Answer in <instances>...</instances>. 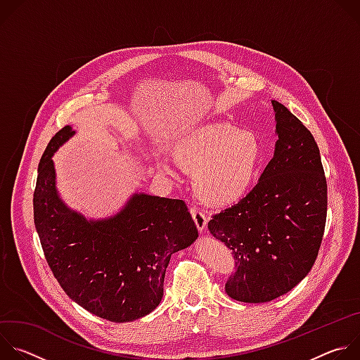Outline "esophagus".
<instances>
[{
    "label": "esophagus",
    "instance_id": "esophagus-1",
    "mask_svg": "<svg viewBox=\"0 0 360 360\" xmlns=\"http://www.w3.org/2000/svg\"><path fill=\"white\" fill-rule=\"evenodd\" d=\"M191 211V215L193 218V222L196 225V228L200 231V232H205V229H207V224H208V218L207 215H205L200 210H198L196 207H191L189 208Z\"/></svg>",
    "mask_w": 360,
    "mask_h": 360
}]
</instances>
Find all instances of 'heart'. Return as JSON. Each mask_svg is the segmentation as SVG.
<instances>
[{"mask_svg": "<svg viewBox=\"0 0 360 360\" xmlns=\"http://www.w3.org/2000/svg\"><path fill=\"white\" fill-rule=\"evenodd\" d=\"M174 158L193 171V188L211 207H229L250 189L261 164L258 138L226 122L205 124L181 135L174 143ZM161 172L176 178V165L157 155Z\"/></svg>", "mask_w": 360, "mask_h": 360, "instance_id": "obj_1", "label": "heart"}]
</instances>
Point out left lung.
I'll list each match as a JSON object with an SVG mask.
<instances>
[{
  "label": "left lung",
  "instance_id": "8db88e82",
  "mask_svg": "<svg viewBox=\"0 0 360 360\" xmlns=\"http://www.w3.org/2000/svg\"><path fill=\"white\" fill-rule=\"evenodd\" d=\"M272 105L274 158L245 198L208 222L236 261L225 290L246 303L274 300L309 274L326 224L328 185L318 143L286 107L278 101Z\"/></svg>",
  "mask_w": 360,
  "mask_h": 360
}]
</instances>
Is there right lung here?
<instances>
[{"label": "right lung", "mask_w": 360, "mask_h": 360, "mask_svg": "<svg viewBox=\"0 0 360 360\" xmlns=\"http://www.w3.org/2000/svg\"><path fill=\"white\" fill-rule=\"evenodd\" d=\"M74 134L64 127L42 153L34 224L64 292L95 316L132 322L160 304L171 255L193 243L198 229L182 199L143 192L104 219H86L70 210L56 186L53 155Z\"/></svg>", "instance_id": "add662e5"}]
</instances>
